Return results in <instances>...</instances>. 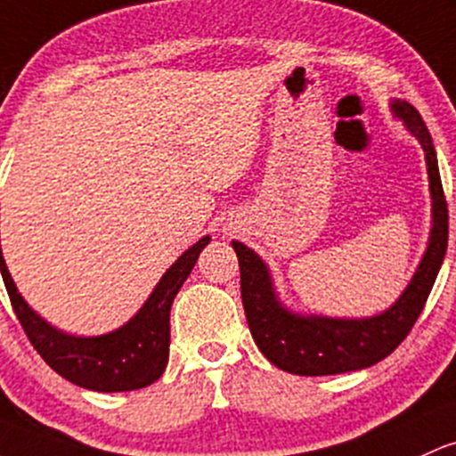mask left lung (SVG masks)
Masks as SVG:
<instances>
[{
	"label": "left lung",
	"mask_w": 456,
	"mask_h": 456,
	"mask_svg": "<svg viewBox=\"0 0 456 456\" xmlns=\"http://www.w3.org/2000/svg\"><path fill=\"white\" fill-rule=\"evenodd\" d=\"M389 108L424 149L431 190V233L411 281L385 312L368 318L292 312L279 298L268 264L244 242H232L240 264V289L248 329L264 357L285 372L298 377H327L381 362L411 331L444 264L448 248V205L433 138L411 103L392 99Z\"/></svg>",
	"instance_id": "1"
}]
</instances>
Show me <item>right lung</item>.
<instances>
[{
    "mask_svg": "<svg viewBox=\"0 0 456 456\" xmlns=\"http://www.w3.org/2000/svg\"><path fill=\"white\" fill-rule=\"evenodd\" d=\"M209 240L212 238L203 236L179 255L142 307L123 327L93 338L60 331L29 307L10 277L2 244L0 273L25 335L49 368L67 381L93 392H132L162 377L171 346V305Z\"/></svg>",
    "mask_w": 456,
    "mask_h": 456,
    "instance_id": "obj_1",
    "label": "right lung"
}]
</instances>
